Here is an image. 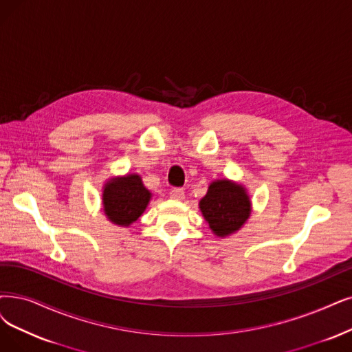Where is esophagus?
I'll return each instance as SVG.
<instances>
[{"label": "esophagus", "instance_id": "esophagus-1", "mask_svg": "<svg viewBox=\"0 0 352 352\" xmlns=\"http://www.w3.org/2000/svg\"><path fill=\"white\" fill-rule=\"evenodd\" d=\"M170 198L175 199V201H182L185 199V190L182 188H173L170 190Z\"/></svg>", "mask_w": 352, "mask_h": 352}]
</instances>
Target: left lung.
Wrapping results in <instances>:
<instances>
[{
  "mask_svg": "<svg viewBox=\"0 0 352 352\" xmlns=\"http://www.w3.org/2000/svg\"><path fill=\"white\" fill-rule=\"evenodd\" d=\"M199 208L209 228L223 238L236 232L250 218L251 201L243 185L221 179L209 185Z\"/></svg>",
  "mask_w": 352,
  "mask_h": 352,
  "instance_id": "8db88e82",
  "label": "left lung"
}]
</instances>
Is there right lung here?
I'll return each instance as SVG.
<instances>
[{
    "instance_id": "obj_1",
    "label": "right lung",
    "mask_w": 352,
    "mask_h": 352,
    "mask_svg": "<svg viewBox=\"0 0 352 352\" xmlns=\"http://www.w3.org/2000/svg\"><path fill=\"white\" fill-rule=\"evenodd\" d=\"M151 193L138 175H125L109 179L102 190L104 214L108 221L129 227L146 210Z\"/></svg>"
}]
</instances>
